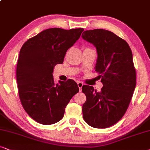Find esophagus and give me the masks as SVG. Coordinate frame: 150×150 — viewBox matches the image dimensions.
<instances>
[{"instance_id": "obj_1", "label": "esophagus", "mask_w": 150, "mask_h": 150, "mask_svg": "<svg viewBox=\"0 0 150 150\" xmlns=\"http://www.w3.org/2000/svg\"><path fill=\"white\" fill-rule=\"evenodd\" d=\"M77 85H78V87L79 88V91H81V88H82L83 83L81 82V81H78V82H77Z\"/></svg>"}]
</instances>
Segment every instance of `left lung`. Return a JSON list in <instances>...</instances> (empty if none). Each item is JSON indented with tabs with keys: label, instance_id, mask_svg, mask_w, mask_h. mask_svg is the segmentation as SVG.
I'll return each instance as SVG.
<instances>
[{
	"label": "left lung",
	"instance_id": "left-lung-1",
	"mask_svg": "<svg viewBox=\"0 0 150 150\" xmlns=\"http://www.w3.org/2000/svg\"><path fill=\"white\" fill-rule=\"evenodd\" d=\"M81 37L96 46V71L103 84L100 91L82 86L86 97L83 117L93 127H109L125 115L135 90L136 73L132 50L126 41L109 30H86Z\"/></svg>",
	"mask_w": 150,
	"mask_h": 150
}]
</instances>
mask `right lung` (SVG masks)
Instances as JSON below:
<instances>
[{
    "mask_svg": "<svg viewBox=\"0 0 150 150\" xmlns=\"http://www.w3.org/2000/svg\"><path fill=\"white\" fill-rule=\"evenodd\" d=\"M83 31V28H50L30 38L21 48L16 66L18 96L25 111L36 122H59L66 105L79 92L73 79L55 84L52 73L57 64L63 63L66 51Z\"/></svg>",
    "mask_w": 150,
    "mask_h": 150,
    "instance_id": "right-lung-1",
    "label": "right lung"
}]
</instances>
